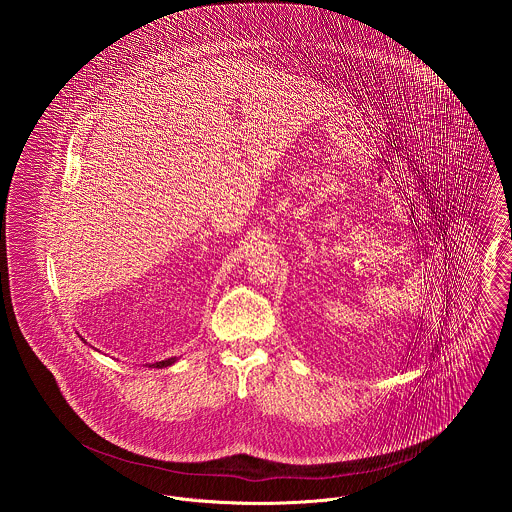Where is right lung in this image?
I'll use <instances>...</instances> for the list:
<instances>
[{"instance_id": "right-lung-1", "label": "right lung", "mask_w": 512, "mask_h": 512, "mask_svg": "<svg viewBox=\"0 0 512 512\" xmlns=\"http://www.w3.org/2000/svg\"><path fill=\"white\" fill-rule=\"evenodd\" d=\"M175 363V359H167V361H159V363H155V368H163V366L173 365Z\"/></svg>"}]
</instances>
